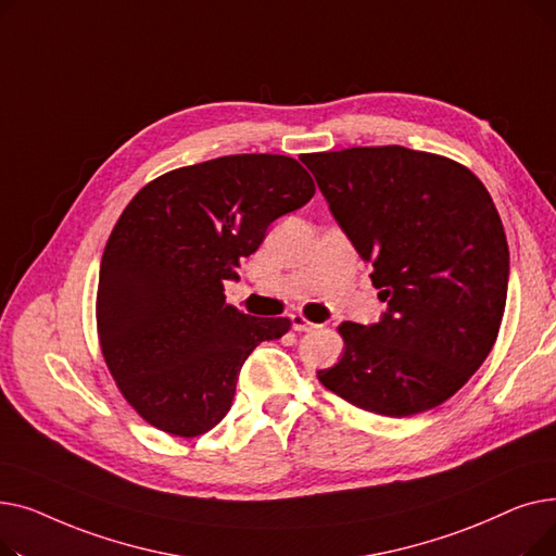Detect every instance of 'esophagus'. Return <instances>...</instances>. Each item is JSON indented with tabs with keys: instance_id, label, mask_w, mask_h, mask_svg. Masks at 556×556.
I'll return each instance as SVG.
<instances>
[{
	"instance_id": "esophagus-1",
	"label": "esophagus",
	"mask_w": 556,
	"mask_h": 556,
	"mask_svg": "<svg viewBox=\"0 0 556 556\" xmlns=\"http://www.w3.org/2000/svg\"><path fill=\"white\" fill-rule=\"evenodd\" d=\"M290 323H293V329H295V331H313V329H317V325L308 323V319H306L304 315H300V313L290 315Z\"/></svg>"
}]
</instances>
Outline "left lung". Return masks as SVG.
I'll return each instance as SVG.
<instances>
[{
  "label": "left lung",
  "mask_w": 556,
  "mask_h": 556,
  "mask_svg": "<svg viewBox=\"0 0 556 556\" xmlns=\"http://www.w3.org/2000/svg\"><path fill=\"white\" fill-rule=\"evenodd\" d=\"M302 162L388 308L342 323L344 354L319 369L327 390L386 417L451 399L489 356L509 283V248L476 175L403 146L311 153Z\"/></svg>",
  "instance_id": "1"
}]
</instances>
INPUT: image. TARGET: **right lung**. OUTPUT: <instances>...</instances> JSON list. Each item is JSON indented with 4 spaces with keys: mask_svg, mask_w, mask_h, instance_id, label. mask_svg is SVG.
<instances>
[{
    "mask_svg": "<svg viewBox=\"0 0 556 556\" xmlns=\"http://www.w3.org/2000/svg\"><path fill=\"white\" fill-rule=\"evenodd\" d=\"M313 193L298 160L261 153L175 168L130 200L101 258L97 325L110 374L151 426L212 430L254 346L290 329L225 304L223 283Z\"/></svg>",
    "mask_w": 556,
    "mask_h": 556,
    "instance_id": "add662e5",
    "label": "right lung"
}]
</instances>
